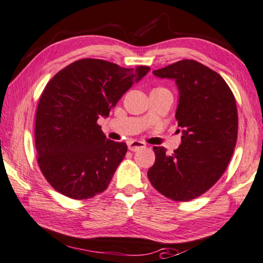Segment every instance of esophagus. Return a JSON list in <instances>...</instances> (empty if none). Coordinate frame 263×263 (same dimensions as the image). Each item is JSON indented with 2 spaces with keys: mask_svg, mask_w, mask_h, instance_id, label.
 <instances>
[{
  "mask_svg": "<svg viewBox=\"0 0 263 263\" xmlns=\"http://www.w3.org/2000/svg\"><path fill=\"white\" fill-rule=\"evenodd\" d=\"M145 147V144L142 142H138V140H132V142L128 143V150L135 152V151H138L140 148H144Z\"/></svg>",
  "mask_w": 263,
  "mask_h": 263,
  "instance_id": "esophagus-1",
  "label": "esophagus"
}]
</instances>
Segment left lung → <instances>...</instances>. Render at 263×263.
<instances>
[{
    "label": "left lung",
    "mask_w": 263,
    "mask_h": 263,
    "mask_svg": "<svg viewBox=\"0 0 263 263\" xmlns=\"http://www.w3.org/2000/svg\"><path fill=\"white\" fill-rule=\"evenodd\" d=\"M152 73L177 85L175 117L182 143L171 155L155 146L156 162L147 177L165 197L186 202L209 190L232 159L238 127L236 101L218 73L195 60L177 61Z\"/></svg>",
    "instance_id": "obj_1"
}]
</instances>
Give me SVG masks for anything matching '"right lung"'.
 <instances>
[{"mask_svg":"<svg viewBox=\"0 0 263 263\" xmlns=\"http://www.w3.org/2000/svg\"><path fill=\"white\" fill-rule=\"evenodd\" d=\"M150 70L81 59L57 73L41 94L35 120L37 163L59 193L87 199L106 190L127 151L97 124Z\"/></svg>","mask_w":263,"mask_h":263,"instance_id":"1","label":"right lung"}]
</instances>
